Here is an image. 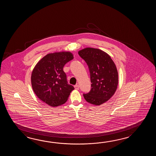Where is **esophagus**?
<instances>
[{
	"mask_svg": "<svg viewBox=\"0 0 156 156\" xmlns=\"http://www.w3.org/2000/svg\"><path fill=\"white\" fill-rule=\"evenodd\" d=\"M74 87H75V89L76 90L79 89V86L78 85H75V86H74Z\"/></svg>",
	"mask_w": 156,
	"mask_h": 156,
	"instance_id": "esophagus-1",
	"label": "esophagus"
}]
</instances>
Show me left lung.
Here are the masks:
<instances>
[{"instance_id":"8db88e82","label":"left lung","mask_w":156,"mask_h":156,"mask_svg":"<svg viewBox=\"0 0 156 156\" xmlns=\"http://www.w3.org/2000/svg\"><path fill=\"white\" fill-rule=\"evenodd\" d=\"M88 65L91 83V90L83 95L94 105L105 103L114 95L118 85L116 65L109 55L102 50L87 47L78 52Z\"/></svg>"}]
</instances>
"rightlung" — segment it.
<instances>
[{"label":"right lung","mask_w":156,"mask_h":156,"mask_svg":"<svg viewBox=\"0 0 156 156\" xmlns=\"http://www.w3.org/2000/svg\"><path fill=\"white\" fill-rule=\"evenodd\" d=\"M73 58L70 52L47 54L37 62L31 75L34 93L44 103L52 107L66 103L74 89L69 84L63 71L65 65Z\"/></svg>","instance_id":"1"}]
</instances>
